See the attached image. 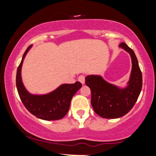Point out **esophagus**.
Segmentation results:
<instances>
[{
    "label": "esophagus",
    "instance_id": "34e87169",
    "mask_svg": "<svg viewBox=\"0 0 156 156\" xmlns=\"http://www.w3.org/2000/svg\"><path fill=\"white\" fill-rule=\"evenodd\" d=\"M78 80H79L82 84H83L85 83V76H83V75H80V76L78 77Z\"/></svg>",
    "mask_w": 156,
    "mask_h": 156
}]
</instances>
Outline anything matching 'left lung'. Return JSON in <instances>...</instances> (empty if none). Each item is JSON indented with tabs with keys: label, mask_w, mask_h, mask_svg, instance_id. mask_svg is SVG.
<instances>
[{
	"label": "left lung",
	"mask_w": 156,
	"mask_h": 156,
	"mask_svg": "<svg viewBox=\"0 0 156 156\" xmlns=\"http://www.w3.org/2000/svg\"><path fill=\"white\" fill-rule=\"evenodd\" d=\"M119 47L129 53L132 61L131 73L126 87L120 88L109 83L97 75L87 76L85 78L86 84L91 89L93 109L100 117L106 119H116L128 114L136 102L142 87V74L133 51L124 42Z\"/></svg>",
	"instance_id": "1"
}]
</instances>
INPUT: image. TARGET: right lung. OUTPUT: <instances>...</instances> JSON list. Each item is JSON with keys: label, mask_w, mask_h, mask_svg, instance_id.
I'll return each instance as SVG.
<instances>
[{"label": "right lung", "mask_w": 156, "mask_h": 156, "mask_svg": "<svg viewBox=\"0 0 156 156\" xmlns=\"http://www.w3.org/2000/svg\"><path fill=\"white\" fill-rule=\"evenodd\" d=\"M31 47L30 45L27 48L17 68L16 86L19 96L27 110L35 117L44 120H58L67 114L71 100L81 88L82 84L78 81L73 84L64 83L45 94H33L28 92L22 81L21 69L23 60Z\"/></svg>", "instance_id": "obj_1"}]
</instances>
